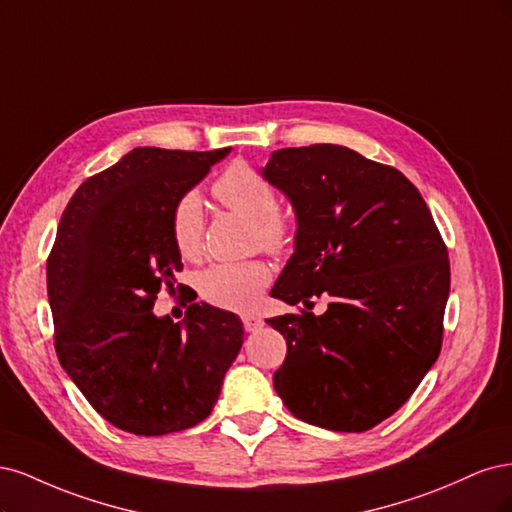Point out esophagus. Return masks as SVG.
Instances as JSON below:
<instances>
[{
    "label": "esophagus",
    "mask_w": 512,
    "mask_h": 512,
    "mask_svg": "<svg viewBox=\"0 0 512 512\" xmlns=\"http://www.w3.org/2000/svg\"><path fill=\"white\" fill-rule=\"evenodd\" d=\"M242 323L246 332H257L259 327H263V319L257 315H242Z\"/></svg>",
    "instance_id": "obj_1"
}]
</instances>
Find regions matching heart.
I'll list each match as a JSON object with an SVG mask.
<instances>
[{
    "label": "heart",
    "instance_id": "1",
    "mask_svg": "<svg viewBox=\"0 0 512 512\" xmlns=\"http://www.w3.org/2000/svg\"><path fill=\"white\" fill-rule=\"evenodd\" d=\"M214 195L221 204L253 221L255 242L270 253H280L289 244V227L278 214V195L274 187L253 168L236 163L214 183ZM170 232L178 255L195 261L204 244V204L197 191H187L176 200L170 214ZM272 270L266 261L214 263L197 278L200 295L219 308L251 310L259 304L270 285Z\"/></svg>",
    "mask_w": 512,
    "mask_h": 512
}]
</instances>
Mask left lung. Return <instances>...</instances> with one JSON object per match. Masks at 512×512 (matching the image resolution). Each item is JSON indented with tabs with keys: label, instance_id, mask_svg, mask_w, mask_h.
Listing matches in <instances>:
<instances>
[{
	"label": "left lung",
	"instance_id": "left-lung-1",
	"mask_svg": "<svg viewBox=\"0 0 512 512\" xmlns=\"http://www.w3.org/2000/svg\"><path fill=\"white\" fill-rule=\"evenodd\" d=\"M263 178L295 210V251L270 295L325 294L323 316L268 319L287 340L274 389L293 417L366 432L391 417L442 346L451 268L432 212L395 168L346 146L274 151Z\"/></svg>",
	"mask_w": 512,
	"mask_h": 512
}]
</instances>
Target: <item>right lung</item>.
<instances>
[{
    "label": "right lung",
    "mask_w": 512,
    "mask_h": 512,
    "mask_svg": "<svg viewBox=\"0 0 512 512\" xmlns=\"http://www.w3.org/2000/svg\"><path fill=\"white\" fill-rule=\"evenodd\" d=\"M229 151L134 148L87 178L63 210L46 263L55 351L89 404L123 432L163 436L204 421L240 353L234 312L189 304L180 323L153 312L183 270L172 208Z\"/></svg>",
    "instance_id": "1"
}]
</instances>
